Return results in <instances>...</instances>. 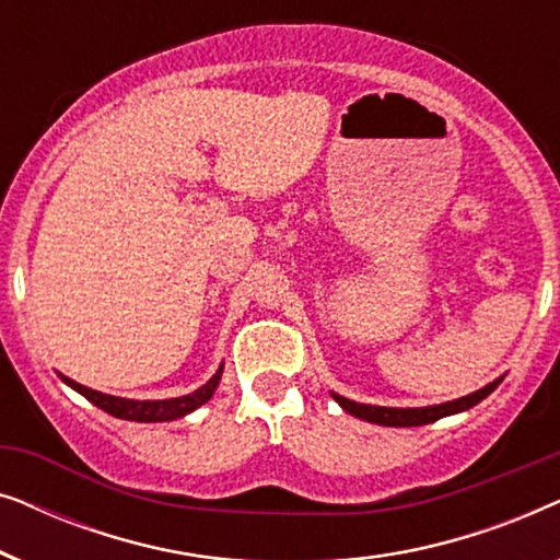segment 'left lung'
<instances>
[{
  "label": "left lung",
  "mask_w": 560,
  "mask_h": 560,
  "mask_svg": "<svg viewBox=\"0 0 560 560\" xmlns=\"http://www.w3.org/2000/svg\"><path fill=\"white\" fill-rule=\"evenodd\" d=\"M500 380L489 382L487 387L477 389V393L458 397V400L443 402V405H431V408H380V405H364V402H354L347 400V397L331 393V397L336 402L341 405L343 410L351 412V416L366 420V423H377V425H393V428H410V425H425V423H435L439 418L454 416V412H464L474 408V405L485 400L489 393H494Z\"/></svg>",
  "instance_id": "8db88e82"
}]
</instances>
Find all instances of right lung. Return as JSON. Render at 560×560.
<instances>
[{
    "instance_id": "add662e5",
    "label": "right lung",
    "mask_w": 560,
    "mask_h": 560,
    "mask_svg": "<svg viewBox=\"0 0 560 560\" xmlns=\"http://www.w3.org/2000/svg\"><path fill=\"white\" fill-rule=\"evenodd\" d=\"M221 372H224V364H221L217 374H213V377L206 382L203 387H198L196 393L183 395V397H171V400H127V397L96 393V389L83 387V385H79V382L63 377V374H60V380H63L68 387H73L75 393H81L83 397H86L89 402H94L96 408H102L104 412H109V416H114V418L135 420V423H165V420L183 418V416H188V412H194L196 408H201L203 402H209L213 389L219 387Z\"/></svg>"
}]
</instances>
